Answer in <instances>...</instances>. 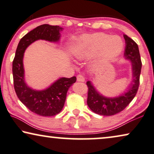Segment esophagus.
Here are the masks:
<instances>
[{
  "label": "esophagus",
  "mask_w": 154,
  "mask_h": 154,
  "mask_svg": "<svg viewBox=\"0 0 154 154\" xmlns=\"http://www.w3.org/2000/svg\"><path fill=\"white\" fill-rule=\"evenodd\" d=\"M77 81L79 82H84L85 81V78L82 74H79L77 75Z\"/></svg>",
  "instance_id": "34e87169"
}]
</instances>
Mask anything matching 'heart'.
Segmentation results:
<instances>
[{"label":"heart","mask_w":154,"mask_h":154,"mask_svg":"<svg viewBox=\"0 0 154 154\" xmlns=\"http://www.w3.org/2000/svg\"><path fill=\"white\" fill-rule=\"evenodd\" d=\"M123 48V43L120 37L97 33L80 38L73 48V54L75 58L81 60L100 48L101 57L111 60L121 53Z\"/></svg>","instance_id":"b5f03b06"}]
</instances>
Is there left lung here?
<instances>
[{
	"mask_svg": "<svg viewBox=\"0 0 154 154\" xmlns=\"http://www.w3.org/2000/svg\"><path fill=\"white\" fill-rule=\"evenodd\" d=\"M123 37L125 41L124 57L131 62L132 83L124 93L115 97H108L98 92L91 81H88L86 83L88 87L87 104L89 108L97 114L113 116L121 112L131 102L138 90L142 69L139 48L137 44L127 35L124 34Z\"/></svg>",
	"mask_w": 154,
	"mask_h": 154,
	"instance_id": "left-lung-1",
	"label": "left lung"
}]
</instances>
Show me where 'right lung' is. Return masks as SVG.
Wrapping results in <instances>:
<instances>
[{"label":"right lung","instance_id":"obj_1","mask_svg":"<svg viewBox=\"0 0 154 154\" xmlns=\"http://www.w3.org/2000/svg\"><path fill=\"white\" fill-rule=\"evenodd\" d=\"M63 29L60 26L49 24L41 25L33 29L20 40L12 62L14 88L19 100L31 111L42 116H55L62 110L67 91L76 81V77L60 78L45 89H33L25 81L24 54L26 48L38 40L58 43Z\"/></svg>","mask_w":154,"mask_h":154}]
</instances>
